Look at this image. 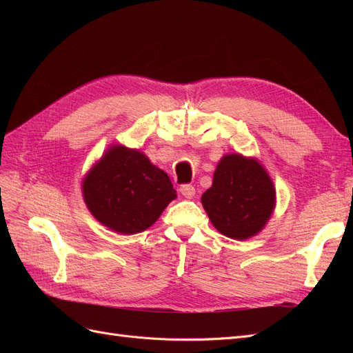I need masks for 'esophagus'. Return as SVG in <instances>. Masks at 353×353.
Segmentation results:
<instances>
[{"label":"esophagus","mask_w":353,"mask_h":353,"mask_svg":"<svg viewBox=\"0 0 353 353\" xmlns=\"http://www.w3.org/2000/svg\"><path fill=\"white\" fill-rule=\"evenodd\" d=\"M179 191H181V194H183L184 197H187V199H191L193 197L194 194H196V188L191 185V184H184V185H181L179 187Z\"/></svg>","instance_id":"esophagus-1"}]
</instances>
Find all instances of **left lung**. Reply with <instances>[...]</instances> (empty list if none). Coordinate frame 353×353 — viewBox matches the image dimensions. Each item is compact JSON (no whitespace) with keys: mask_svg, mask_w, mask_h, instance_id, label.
<instances>
[{"mask_svg":"<svg viewBox=\"0 0 353 353\" xmlns=\"http://www.w3.org/2000/svg\"><path fill=\"white\" fill-rule=\"evenodd\" d=\"M201 203L221 234L245 240L268 222L275 206V188L258 160L228 154L218 163Z\"/></svg>","mask_w":353,"mask_h":353,"instance_id":"1","label":"left lung"}]
</instances>
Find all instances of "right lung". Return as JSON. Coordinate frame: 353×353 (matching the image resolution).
<instances>
[{
    "instance_id": "obj_1",
    "label": "right lung",
    "mask_w": 353,
    "mask_h": 353,
    "mask_svg": "<svg viewBox=\"0 0 353 353\" xmlns=\"http://www.w3.org/2000/svg\"><path fill=\"white\" fill-rule=\"evenodd\" d=\"M83 200L108 228L135 234L152 227L176 197L169 176L145 154L122 145L109 148L85 176Z\"/></svg>"
}]
</instances>
